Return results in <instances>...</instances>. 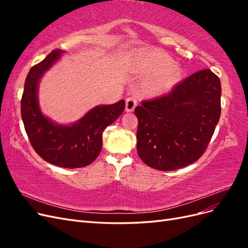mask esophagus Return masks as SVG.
<instances>
[{"label":"esophagus","mask_w":248,"mask_h":248,"mask_svg":"<svg viewBox=\"0 0 248 248\" xmlns=\"http://www.w3.org/2000/svg\"><path fill=\"white\" fill-rule=\"evenodd\" d=\"M138 104V100L134 98V97H128V98L126 99V104H125V109L126 111L131 112L134 110Z\"/></svg>","instance_id":"esophagus-1"}]
</instances>
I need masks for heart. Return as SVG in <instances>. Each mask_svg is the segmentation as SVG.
I'll use <instances>...</instances> for the list:
<instances>
[{
	"instance_id": "1",
	"label": "heart",
	"mask_w": 248,
	"mask_h": 248,
	"mask_svg": "<svg viewBox=\"0 0 248 248\" xmlns=\"http://www.w3.org/2000/svg\"><path fill=\"white\" fill-rule=\"evenodd\" d=\"M134 70L150 76L144 84V91L151 96L166 93L181 79L183 70L178 64L160 51L140 54L134 61Z\"/></svg>"
}]
</instances>
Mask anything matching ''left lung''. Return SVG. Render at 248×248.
<instances>
[{
	"instance_id": "left-lung-1",
	"label": "left lung",
	"mask_w": 248,
	"mask_h": 248,
	"mask_svg": "<svg viewBox=\"0 0 248 248\" xmlns=\"http://www.w3.org/2000/svg\"><path fill=\"white\" fill-rule=\"evenodd\" d=\"M221 86L210 69L191 74L158 98L134 109L137 150L147 166L174 170L204 154L220 117Z\"/></svg>"
}]
</instances>
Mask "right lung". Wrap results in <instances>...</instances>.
I'll return each instance as SVG.
<instances>
[{
    "mask_svg": "<svg viewBox=\"0 0 248 248\" xmlns=\"http://www.w3.org/2000/svg\"><path fill=\"white\" fill-rule=\"evenodd\" d=\"M61 54V49L52 50L30 69L20 101L21 118L29 140L42 159L65 169L84 168L99 155L102 132L122 114L125 101L96 107L70 126L58 125L44 117L37 99L38 82Z\"/></svg>",
    "mask_w": 248,
    "mask_h": 248,
    "instance_id": "add662e5",
    "label": "right lung"
}]
</instances>
